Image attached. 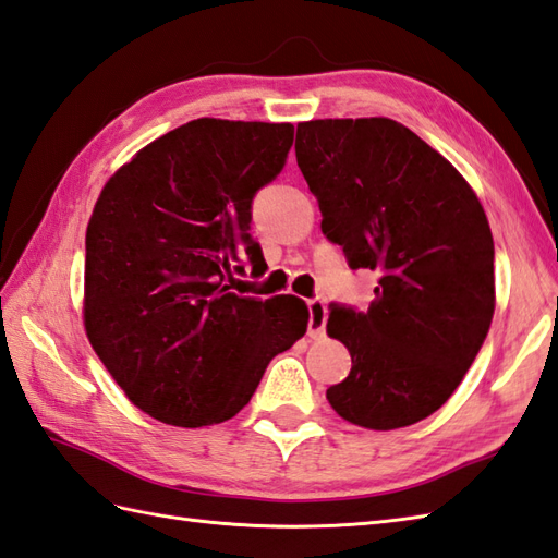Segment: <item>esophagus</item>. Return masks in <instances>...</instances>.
<instances>
[{
	"instance_id": "esophagus-1",
	"label": "esophagus",
	"mask_w": 558,
	"mask_h": 558,
	"mask_svg": "<svg viewBox=\"0 0 558 558\" xmlns=\"http://www.w3.org/2000/svg\"><path fill=\"white\" fill-rule=\"evenodd\" d=\"M326 320H328V311L323 300H308V338H323V332H326Z\"/></svg>"
}]
</instances>
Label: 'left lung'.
Returning a JSON list of instances; mask_svg holds the SVG:
<instances>
[{"label":"left lung","instance_id":"left-lung-1","mask_svg":"<svg viewBox=\"0 0 558 558\" xmlns=\"http://www.w3.org/2000/svg\"><path fill=\"white\" fill-rule=\"evenodd\" d=\"M296 163L320 230L352 270L378 274L366 308L330 304L352 371L328 387L349 423L395 430L457 390L495 314V242L475 192L442 154L390 119L296 125Z\"/></svg>","mask_w":558,"mask_h":558}]
</instances>
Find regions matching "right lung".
I'll return each mask as SVG.
<instances>
[{"label":"right lung","instance_id":"obj_1","mask_svg":"<svg viewBox=\"0 0 558 558\" xmlns=\"http://www.w3.org/2000/svg\"><path fill=\"white\" fill-rule=\"evenodd\" d=\"M290 123L197 119L104 185L85 235V330L137 409L168 425L223 423L306 332L300 296L232 292L262 266L252 202L280 175Z\"/></svg>","mask_w":558,"mask_h":558}]
</instances>
